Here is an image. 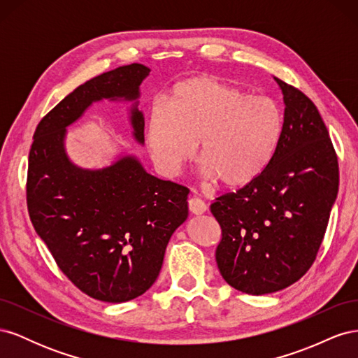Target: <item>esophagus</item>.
Instances as JSON below:
<instances>
[{
    "instance_id": "obj_1",
    "label": "esophagus",
    "mask_w": 358,
    "mask_h": 358,
    "mask_svg": "<svg viewBox=\"0 0 358 358\" xmlns=\"http://www.w3.org/2000/svg\"><path fill=\"white\" fill-rule=\"evenodd\" d=\"M188 209L192 215H203L206 210H208V206L204 204L203 200L199 197H191L188 200Z\"/></svg>"
}]
</instances>
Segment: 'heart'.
Wrapping results in <instances>:
<instances>
[{
    "mask_svg": "<svg viewBox=\"0 0 358 358\" xmlns=\"http://www.w3.org/2000/svg\"><path fill=\"white\" fill-rule=\"evenodd\" d=\"M282 133L284 115L273 100L203 76L178 83L167 109L152 110L148 146L159 170L175 176L200 141V176L241 188L267 169Z\"/></svg>",
    "mask_w": 358,
    "mask_h": 358,
    "instance_id": "b5f03b06",
    "label": "heart"
}]
</instances>
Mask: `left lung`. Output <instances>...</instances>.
<instances>
[{"label": "left lung", "mask_w": 358, "mask_h": 358, "mask_svg": "<svg viewBox=\"0 0 358 358\" xmlns=\"http://www.w3.org/2000/svg\"><path fill=\"white\" fill-rule=\"evenodd\" d=\"M284 95V133L254 182L210 204L222 239L216 264L246 294L284 289L313 264L339 188L327 127L308 96L275 78Z\"/></svg>", "instance_id": "1"}]
</instances>
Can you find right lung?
<instances>
[{"label": "right lung", "mask_w": 358, "mask_h": 358, "mask_svg": "<svg viewBox=\"0 0 358 358\" xmlns=\"http://www.w3.org/2000/svg\"><path fill=\"white\" fill-rule=\"evenodd\" d=\"M150 69L129 64L78 86L41 119L29 150L27 203L58 267L92 299L122 303L157 280L171 234L188 218L189 189L161 180L134 155L82 169L66 152L67 127L92 103L131 101L129 122L145 143L140 85Z\"/></svg>", "instance_id": "obj_1"}]
</instances>
